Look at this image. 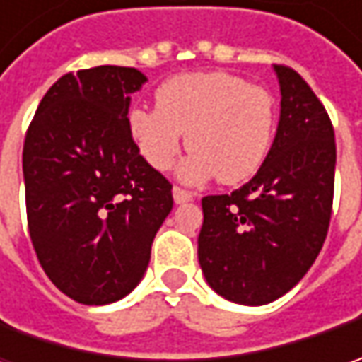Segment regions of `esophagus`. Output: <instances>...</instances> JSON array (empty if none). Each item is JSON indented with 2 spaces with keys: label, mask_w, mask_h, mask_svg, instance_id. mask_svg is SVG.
I'll use <instances>...</instances> for the list:
<instances>
[{
  "label": "esophagus",
  "mask_w": 362,
  "mask_h": 362,
  "mask_svg": "<svg viewBox=\"0 0 362 362\" xmlns=\"http://www.w3.org/2000/svg\"><path fill=\"white\" fill-rule=\"evenodd\" d=\"M173 199L175 203H189V202H193L195 199V195L191 193V191H185V189H181V187H173Z\"/></svg>",
  "instance_id": "obj_1"
}]
</instances>
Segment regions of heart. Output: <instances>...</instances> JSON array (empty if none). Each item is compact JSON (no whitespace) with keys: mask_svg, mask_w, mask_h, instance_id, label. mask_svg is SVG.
Instances as JSON below:
<instances>
[{"mask_svg":"<svg viewBox=\"0 0 362 362\" xmlns=\"http://www.w3.org/2000/svg\"><path fill=\"white\" fill-rule=\"evenodd\" d=\"M157 108H132L129 132L157 171L173 167L183 143L191 148L179 167L187 183L217 177L238 185L268 157L276 124L274 96L264 86L221 70L169 78L155 92Z\"/></svg>","mask_w":362,"mask_h":362,"instance_id":"heart-1","label":"heart"}]
</instances>
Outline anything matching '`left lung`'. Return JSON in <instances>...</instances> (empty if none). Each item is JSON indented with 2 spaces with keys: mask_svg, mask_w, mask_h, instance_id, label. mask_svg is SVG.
<instances>
[{
  "mask_svg": "<svg viewBox=\"0 0 362 362\" xmlns=\"http://www.w3.org/2000/svg\"><path fill=\"white\" fill-rule=\"evenodd\" d=\"M280 122L257 173L202 199L197 256L207 284L235 304H270L310 270L327 240L337 145L322 103L298 72L274 66Z\"/></svg>",
  "mask_w": 362,
  "mask_h": 362,
  "instance_id": "obj_1",
  "label": "left lung"
}]
</instances>
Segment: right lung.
Listing matches in <instances>:
<instances>
[{
    "label": "right lung",
    "mask_w": 362,
    "mask_h": 362,
    "mask_svg": "<svg viewBox=\"0 0 362 362\" xmlns=\"http://www.w3.org/2000/svg\"><path fill=\"white\" fill-rule=\"evenodd\" d=\"M136 68L64 74L42 98L23 143L28 228L54 286L88 306L124 298L145 276L173 209L171 183L129 132Z\"/></svg>",
    "instance_id": "1"
}]
</instances>
